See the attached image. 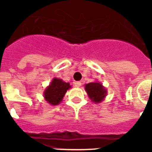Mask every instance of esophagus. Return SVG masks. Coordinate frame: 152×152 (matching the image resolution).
<instances>
[{
	"label": "esophagus",
	"mask_w": 152,
	"mask_h": 152,
	"mask_svg": "<svg viewBox=\"0 0 152 152\" xmlns=\"http://www.w3.org/2000/svg\"><path fill=\"white\" fill-rule=\"evenodd\" d=\"M74 85H75V87H76V88H80L81 86V82H80V81H76V82L74 83Z\"/></svg>",
	"instance_id": "1"
}]
</instances>
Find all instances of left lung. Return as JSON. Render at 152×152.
<instances>
[{"instance_id":"left-lung-1","label":"left lung","mask_w":152,"mask_h":152,"mask_svg":"<svg viewBox=\"0 0 152 152\" xmlns=\"http://www.w3.org/2000/svg\"><path fill=\"white\" fill-rule=\"evenodd\" d=\"M84 86L88 97L95 103H99L102 102L107 95L106 88L99 81H94L87 83Z\"/></svg>"}]
</instances>
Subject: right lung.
<instances>
[{
    "label": "right lung",
    "instance_id": "add662e5",
    "mask_svg": "<svg viewBox=\"0 0 152 152\" xmlns=\"http://www.w3.org/2000/svg\"><path fill=\"white\" fill-rule=\"evenodd\" d=\"M72 87L69 83H66L61 79L53 78L43 92V97L49 104L57 106L61 102L67 91Z\"/></svg>",
    "mask_w": 152,
    "mask_h": 152
}]
</instances>
